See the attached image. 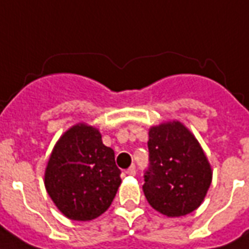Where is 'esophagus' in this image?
Segmentation results:
<instances>
[{"instance_id":"1","label":"esophagus","mask_w":249,"mask_h":249,"mask_svg":"<svg viewBox=\"0 0 249 249\" xmlns=\"http://www.w3.org/2000/svg\"><path fill=\"white\" fill-rule=\"evenodd\" d=\"M126 172H127V175H130V177H134V175L137 174V170H135V167L131 166L130 168H128V170H127Z\"/></svg>"}]
</instances>
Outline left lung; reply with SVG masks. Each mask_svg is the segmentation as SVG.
<instances>
[{
	"label": "left lung",
	"mask_w": 249,
	"mask_h": 249,
	"mask_svg": "<svg viewBox=\"0 0 249 249\" xmlns=\"http://www.w3.org/2000/svg\"><path fill=\"white\" fill-rule=\"evenodd\" d=\"M150 167L143 192L155 211L184 216L200 206L212 182V168L195 135L179 121L148 131Z\"/></svg>",
	"instance_id": "1"
}]
</instances>
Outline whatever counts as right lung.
<instances>
[{
  "instance_id": "right-lung-1",
  "label": "right lung",
  "mask_w": 249,
  "mask_h": 249,
  "mask_svg": "<svg viewBox=\"0 0 249 249\" xmlns=\"http://www.w3.org/2000/svg\"><path fill=\"white\" fill-rule=\"evenodd\" d=\"M122 183L114 150L98 128L77 123L62 134L45 170V187L63 215L89 221L111 206Z\"/></svg>"
}]
</instances>
